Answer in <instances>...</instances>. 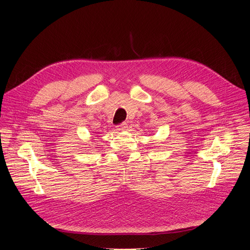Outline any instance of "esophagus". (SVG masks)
<instances>
[{
    "label": "esophagus",
    "instance_id": "obj_1",
    "mask_svg": "<svg viewBox=\"0 0 250 250\" xmlns=\"http://www.w3.org/2000/svg\"><path fill=\"white\" fill-rule=\"evenodd\" d=\"M126 128H127V124L124 122V123L120 124V125L118 126L117 130H118V131H124V130H126Z\"/></svg>",
    "mask_w": 250,
    "mask_h": 250
}]
</instances>
